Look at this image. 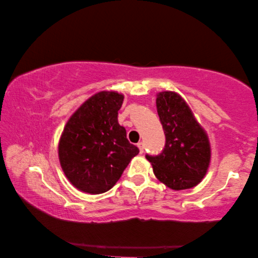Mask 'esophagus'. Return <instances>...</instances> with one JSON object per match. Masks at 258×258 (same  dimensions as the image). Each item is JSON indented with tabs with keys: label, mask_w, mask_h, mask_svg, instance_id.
Here are the masks:
<instances>
[{
	"label": "esophagus",
	"mask_w": 258,
	"mask_h": 258,
	"mask_svg": "<svg viewBox=\"0 0 258 258\" xmlns=\"http://www.w3.org/2000/svg\"><path fill=\"white\" fill-rule=\"evenodd\" d=\"M137 147L139 149V152H141V153H143V152H144V144H143V143H138Z\"/></svg>",
	"instance_id": "1"
}]
</instances>
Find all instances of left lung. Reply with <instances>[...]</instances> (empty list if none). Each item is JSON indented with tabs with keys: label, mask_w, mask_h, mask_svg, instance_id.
<instances>
[{
	"label": "left lung",
	"mask_w": 258,
	"mask_h": 258,
	"mask_svg": "<svg viewBox=\"0 0 258 258\" xmlns=\"http://www.w3.org/2000/svg\"><path fill=\"white\" fill-rule=\"evenodd\" d=\"M155 103L166 135V146L160 155H146V159L155 177L167 187L180 191L197 186L212 160L208 134L177 92L160 91Z\"/></svg>",
	"instance_id": "1"
}]
</instances>
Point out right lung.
Masks as SVG:
<instances>
[{
	"label": "right lung",
	"mask_w": 258,
	"mask_h": 258,
	"mask_svg": "<svg viewBox=\"0 0 258 258\" xmlns=\"http://www.w3.org/2000/svg\"><path fill=\"white\" fill-rule=\"evenodd\" d=\"M123 99L117 91H98L66 122L58 158L66 178L79 191L100 194L111 189L139 153L117 121Z\"/></svg>",
	"instance_id": "obj_1"
}]
</instances>
